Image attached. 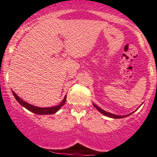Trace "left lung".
Returning <instances> with one entry per match:
<instances>
[{"mask_svg": "<svg viewBox=\"0 0 157 157\" xmlns=\"http://www.w3.org/2000/svg\"><path fill=\"white\" fill-rule=\"evenodd\" d=\"M141 105H142V104H141ZM141 105L139 106V107L137 108V109H139V107H140ZM93 106H94V107H95L96 109H97L98 111H99L100 113H101V114L106 115V116L109 117V118H125V117H127V116H129V115H130L131 114H132V113H133L134 112H136L137 110V109H136L135 111H133V112H132V113H130V114H127L126 115H115V114H113V113H108V112H106V111H105V110L102 109H101V108H100L99 106H98L97 105H95L94 104H93Z\"/></svg>", "mask_w": 157, "mask_h": 157, "instance_id": "8db88e82", "label": "left lung"}]
</instances>
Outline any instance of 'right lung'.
<instances>
[{"label": "right lung", "instance_id": "right-lung-1", "mask_svg": "<svg viewBox=\"0 0 157 157\" xmlns=\"http://www.w3.org/2000/svg\"><path fill=\"white\" fill-rule=\"evenodd\" d=\"M12 92H13V95H14V97L15 99H16V101H18V102L22 106H24V107L26 108V109H28L29 111L32 112V113H36V114L37 115L54 114V113H56L58 110H59L60 108L65 104V101H66V95H65L64 99H63V101H62L59 105H57V106H52V107H39V106H34V105L28 104V103H27L26 101H23L21 98L18 97V96L14 92V91L12 90Z\"/></svg>", "mask_w": 157, "mask_h": 157}]
</instances>
